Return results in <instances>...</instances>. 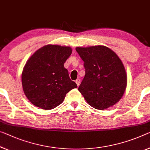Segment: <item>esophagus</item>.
Masks as SVG:
<instances>
[{"mask_svg": "<svg viewBox=\"0 0 150 150\" xmlns=\"http://www.w3.org/2000/svg\"><path fill=\"white\" fill-rule=\"evenodd\" d=\"M76 84H77V86H78L80 85V80L79 79V78H78V79L76 80Z\"/></svg>", "mask_w": 150, "mask_h": 150, "instance_id": "obj_1", "label": "esophagus"}]
</instances>
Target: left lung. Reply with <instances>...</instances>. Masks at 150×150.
Returning a JSON list of instances; mask_svg holds the SVG:
<instances>
[{
    "mask_svg": "<svg viewBox=\"0 0 150 150\" xmlns=\"http://www.w3.org/2000/svg\"><path fill=\"white\" fill-rule=\"evenodd\" d=\"M84 62L85 76L78 91L94 109H107L120 100L127 86V74L119 57L103 45L76 47Z\"/></svg>",
    "mask_w": 150,
    "mask_h": 150,
    "instance_id": "1",
    "label": "left lung"
}]
</instances>
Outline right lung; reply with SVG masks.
Listing matches in <instances>:
<instances>
[{"label":"right lung","instance_id":"right-lung-1","mask_svg":"<svg viewBox=\"0 0 150 150\" xmlns=\"http://www.w3.org/2000/svg\"><path fill=\"white\" fill-rule=\"evenodd\" d=\"M72 52L70 47L47 45L28 59L21 78L24 93L32 104L45 110L54 109L69 91L77 88L64 66Z\"/></svg>","mask_w":150,"mask_h":150}]
</instances>
